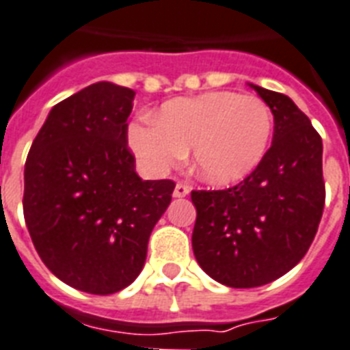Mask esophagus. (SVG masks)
<instances>
[{"label":"esophagus","instance_id":"obj_1","mask_svg":"<svg viewBox=\"0 0 350 350\" xmlns=\"http://www.w3.org/2000/svg\"><path fill=\"white\" fill-rule=\"evenodd\" d=\"M189 195V186L184 184V182H177L175 184V189H173V196L175 198H184V196Z\"/></svg>","mask_w":350,"mask_h":350}]
</instances>
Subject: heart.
Segmentation results:
<instances>
[{
	"mask_svg": "<svg viewBox=\"0 0 350 350\" xmlns=\"http://www.w3.org/2000/svg\"><path fill=\"white\" fill-rule=\"evenodd\" d=\"M273 132L267 103L254 94L211 91L164 103L155 121L129 125V144L146 172L163 175L191 148L193 170L213 186L256 172Z\"/></svg>",
	"mask_w": 350,
	"mask_h": 350,
	"instance_id": "obj_1",
	"label": "heart"
}]
</instances>
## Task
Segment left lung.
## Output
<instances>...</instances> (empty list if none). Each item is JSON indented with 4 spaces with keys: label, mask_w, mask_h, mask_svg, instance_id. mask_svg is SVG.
I'll use <instances>...</instances> for the list:
<instances>
[{
    "label": "left lung",
    "mask_w": 350,
    "mask_h": 350,
    "mask_svg": "<svg viewBox=\"0 0 350 350\" xmlns=\"http://www.w3.org/2000/svg\"><path fill=\"white\" fill-rule=\"evenodd\" d=\"M273 114V141L256 172L221 191H191L193 252L230 288H256L304 258L325 202L322 137L291 98L248 83Z\"/></svg>",
    "instance_id": "1"
}]
</instances>
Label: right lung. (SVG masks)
Listing matches in <instances>:
<instances>
[{
    "label": "right lung",
    "mask_w": 350,
    "mask_h": 350,
    "mask_svg": "<svg viewBox=\"0 0 350 350\" xmlns=\"http://www.w3.org/2000/svg\"><path fill=\"white\" fill-rule=\"evenodd\" d=\"M135 92L96 82L53 107L25 164L23 213L62 282L111 295L135 281L173 180H143L126 144Z\"/></svg>",
    "instance_id": "1"
}]
</instances>
